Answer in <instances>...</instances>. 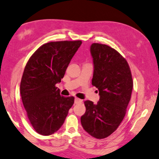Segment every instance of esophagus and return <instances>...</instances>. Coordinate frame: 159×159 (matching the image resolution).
<instances>
[{"mask_svg":"<svg viewBox=\"0 0 159 159\" xmlns=\"http://www.w3.org/2000/svg\"><path fill=\"white\" fill-rule=\"evenodd\" d=\"M82 101L81 99H79L77 98H75V104H80V103H82Z\"/></svg>","mask_w":159,"mask_h":159,"instance_id":"esophagus-1","label":"esophagus"}]
</instances>
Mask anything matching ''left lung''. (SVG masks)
<instances>
[{"label": "left lung", "instance_id": "8db88e82", "mask_svg": "<svg viewBox=\"0 0 159 159\" xmlns=\"http://www.w3.org/2000/svg\"><path fill=\"white\" fill-rule=\"evenodd\" d=\"M93 63L92 84L98 89L97 104L86 101L81 124L97 139L108 137L120 125L131 97L133 79L126 60L106 44L93 43L90 47Z\"/></svg>", "mask_w": 159, "mask_h": 159}]
</instances>
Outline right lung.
<instances>
[{
    "instance_id": "obj_1",
    "label": "right lung",
    "mask_w": 159,
    "mask_h": 159,
    "mask_svg": "<svg viewBox=\"0 0 159 159\" xmlns=\"http://www.w3.org/2000/svg\"><path fill=\"white\" fill-rule=\"evenodd\" d=\"M81 40L51 42L36 50L24 68L20 84L22 102L33 129L43 135L57 132L63 124L74 97L60 95L56 87Z\"/></svg>"
}]
</instances>
